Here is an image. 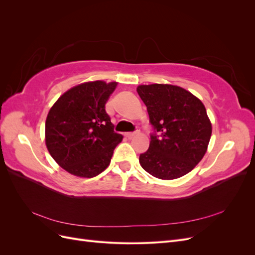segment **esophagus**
<instances>
[{"label":"esophagus","instance_id":"1","mask_svg":"<svg viewBox=\"0 0 255 255\" xmlns=\"http://www.w3.org/2000/svg\"><path fill=\"white\" fill-rule=\"evenodd\" d=\"M137 134H138V132H133V133H126V137H128V139H130V138L135 137Z\"/></svg>","mask_w":255,"mask_h":255}]
</instances>
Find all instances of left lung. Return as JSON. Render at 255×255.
Returning a JSON list of instances; mask_svg holds the SVG:
<instances>
[{
	"label": "left lung",
	"mask_w": 255,
	"mask_h": 255,
	"mask_svg": "<svg viewBox=\"0 0 255 255\" xmlns=\"http://www.w3.org/2000/svg\"><path fill=\"white\" fill-rule=\"evenodd\" d=\"M137 92L146 106L155 134L140 154L146 172L160 180L187 174L204 156L212 123L204 104L188 90L170 84L139 85Z\"/></svg>",
	"instance_id": "8db88e82"
}]
</instances>
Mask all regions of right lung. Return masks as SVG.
<instances>
[{"mask_svg": "<svg viewBox=\"0 0 255 255\" xmlns=\"http://www.w3.org/2000/svg\"><path fill=\"white\" fill-rule=\"evenodd\" d=\"M117 82H86L67 90L45 120V145L69 173L94 177L109 167L123 136L114 132L105 104Z\"/></svg>", "mask_w": 255, "mask_h": 255, "instance_id": "obj_1", "label": "right lung"}]
</instances>
